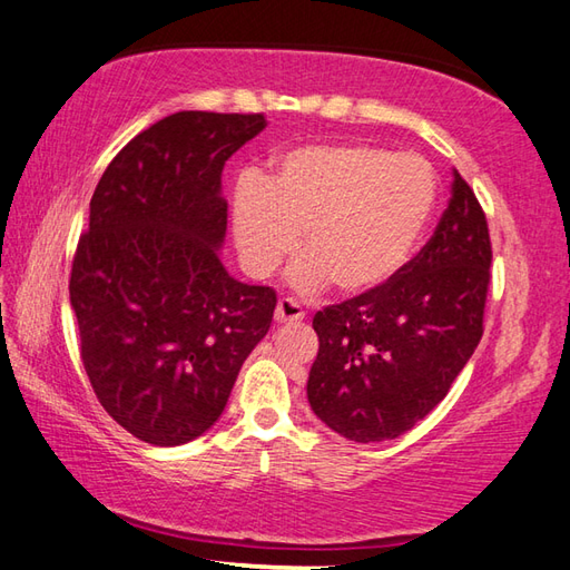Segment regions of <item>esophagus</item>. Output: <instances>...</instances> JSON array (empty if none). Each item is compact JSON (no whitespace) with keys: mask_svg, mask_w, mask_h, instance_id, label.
I'll use <instances>...</instances> for the list:
<instances>
[{"mask_svg":"<svg viewBox=\"0 0 570 570\" xmlns=\"http://www.w3.org/2000/svg\"><path fill=\"white\" fill-rule=\"evenodd\" d=\"M302 320H305V312H302V307L297 305L295 299L283 297L281 302H277V307H275V322L277 324H297Z\"/></svg>","mask_w":570,"mask_h":570,"instance_id":"34e87169","label":"esophagus"}]
</instances>
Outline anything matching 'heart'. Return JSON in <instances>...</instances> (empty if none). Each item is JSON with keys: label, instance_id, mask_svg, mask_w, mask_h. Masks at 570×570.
<instances>
[{"label": "heart", "instance_id": "obj_1", "mask_svg": "<svg viewBox=\"0 0 570 570\" xmlns=\"http://www.w3.org/2000/svg\"><path fill=\"white\" fill-rule=\"evenodd\" d=\"M436 207V175L422 156L373 144L287 150L263 185L246 180L232 202L238 258L268 277L297 246L289 283L299 293L361 297L395 281Z\"/></svg>", "mask_w": 570, "mask_h": 570}]
</instances>
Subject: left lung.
Listing matches in <instances>:
<instances>
[{
    "label": "left lung",
    "instance_id": "obj_1",
    "mask_svg": "<svg viewBox=\"0 0 570 570\" xmlns=\"http://www.w3.org/2000/svg\"><path fill=\"white\" fill-rule=\"evenodd\" d=\"M490 261L485 214L453 170L444 217L395 281L314 314V414L358 444L397 439L424 420L483 336Z\"/></svg>",
    "mask_w": 570,
    "mask_h": 570
}]
</instances>
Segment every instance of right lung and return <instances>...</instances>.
Segmentation results:
<instances>
[{
	"instance_id": "1",
	"label": "right lung",
	"mask_w": 570,
	"mask_h": 570,
	"mask_svg": "<svg viewBox=\"0 0 570 570\" xmlns=\"http://www.w3.org/2000/svg\"><path fill=\"white\" fill-rule=\"evenodd\" d=\"M265 124L263 114H170L97 183L70 305L99 404L146 444L205 434L271 328L273 289L234 281L219 256L224 163Z\"/></svg>"
}]
</instances>
